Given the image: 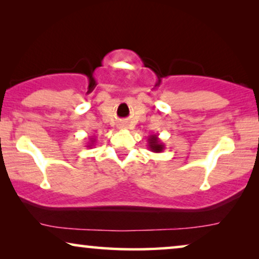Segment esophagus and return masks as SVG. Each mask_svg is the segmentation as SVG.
I'll return each instance as SVG.
<instances>
[{
  "label": "esophagus",
  "instance_id": "obj_1",
  "mask_svg": "<svg viewBox=\"0 0 259 259\" xmlns=\"http://www.w3.org/2000/svg\"><path fill=\"white\" fill-rule=\"evenodd\" d=\"M120 128H126V126L123 125V123H121V125H120Z\"/></svg>",
  "mask_w": 259,
  "mask_h": 259
}]
</instances>
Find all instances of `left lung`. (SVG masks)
Here are the masks:
<instances>
[{"label": "left lung", "mask_w": 259, "mask_h": 259, "mask_svg": "<svg viewBox=\"0 0 259 259\" xmlns=\"http://www.w3.org/2000/svg\"><path fill=\"white\" fill-rule=\"evenodd\" d=\"M147 144L150 151L154 152V153H160V152L165 150V145L160 139H159L158 134H152V136L148 137Z\"/></svg>", "instance_id": "1"}]
</instances>
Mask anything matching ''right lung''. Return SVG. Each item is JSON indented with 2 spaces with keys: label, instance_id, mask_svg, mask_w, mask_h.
Segmentation results:
<instances>
[{
  "label": "right lung",
  "instance_id": "right-lung-1",
  "mask_svg": "<svg viewBox=\"0 0 259 259\" xmlns=\"http://www.w3.org/2000/svg\"><path fill=\"white\" fill-rule=\"evenodd\" d=\"M95 141H97V139H95V138H90V143H88V144L86 145V147H88V148H92V147L94 146Z\"/></svg>",
  "mask_w": 259,
  "mask_h": 259
}]
</instances>
